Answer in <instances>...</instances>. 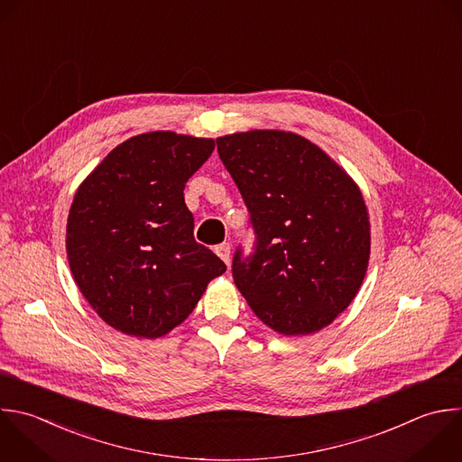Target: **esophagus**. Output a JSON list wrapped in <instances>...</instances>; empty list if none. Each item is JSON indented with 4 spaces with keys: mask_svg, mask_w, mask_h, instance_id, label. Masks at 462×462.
<instances>
[{
    "mask_svg": "<svg viewBox=\"0 0 462 462\" xmlns=\"http://www.w3.org/2000/svg\"><path fill=\"white\" fill-rule=\"evenodd\" d=\"M215 253L229 265V260H231V245H229V242H224V244H218L217 247H215Z\"/></svg>",
    "mask_w": 462,
    "mask_h": 462,
    "instance_id": "1",
    "label": "esophagus"
}]
</instances>
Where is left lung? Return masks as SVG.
I'll return each mask as SVG.
<instances>
[{
    "label": "left lung",
    "mask_w": 462,
    "mask_h": 462,
    "mask_svg": "<svg viewBox=\"0 0 462 462\" xmlns=\"http://www.w3.org/2000/svg\"><path fill=\"white\" fill-rule=\"evenodd\" d=\"M254 233L233 278L254 314L285 336L316 332L357 294L370 256L359 188L310 141L278 130L217 139Z\"/></svg>",
    "instance_id": "left-lung-1"
}]
</instances>
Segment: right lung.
Listing matches in <instances>:
<instances>
[{
  "instance_id": "1",
  "label": "right lung",
  "mask_w": 462,
  "mask_h": 462,
  "mask_svg": "<svg viewBox=\"0 0 462 462\" xmlns=\"http://www.w3.org/2000/svg\"><path fill=\"white\" fill-rule=\"evenodd\" d=\"M213 139L152 132L132 137L79 186L67 224L74 280L114 328L161 337L182 323L226 263L195 242L184 202Z\"/></svg>"
}]
</instances>
